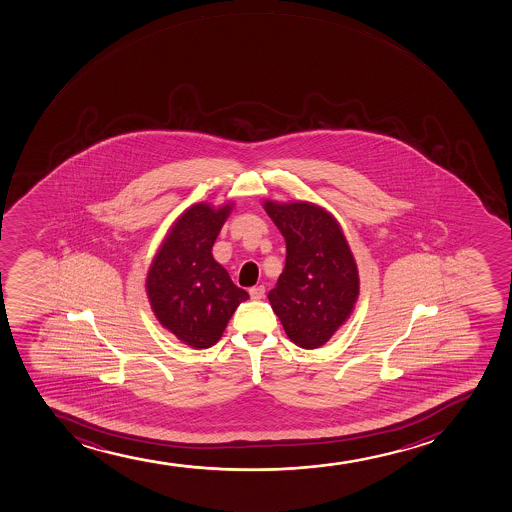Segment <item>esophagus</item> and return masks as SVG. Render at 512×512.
Instances as JSON below:
<instances>
[{"mask_svg":"<svg viewBox=\"0 0 512 512\" xmlns=\"http://www.w3.org/2000/svg\"><path fill=\"white\" fill-rule=\"evenodd\" d=\"M249 295H251V299L259 300L265 297V287L263 285H258V287H253L249 290Z\"/></svg>","mask_w":512,"mask_h":512,"instance_id":"obj_1","label":"esophagus"}]
</instances>
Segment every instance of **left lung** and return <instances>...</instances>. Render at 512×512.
Wrapping results in <instances>:
<instances>
[{
  "mask_svg": "<svg viewBox=\"0 0 512 512\" xmlns=\"http://www.w3.org/2000/svg\"><path fill=\"white\" fill-rule=\"evenodd\" d=\"M265 210L285 237L287 258L268 292L273 311L295 345L318 348L347 321L359 295V273L335 218L312 203Z\"/></svg>",
  "mask_w": 512,
  "mask_h": 512,
  "instance_id": "8db88e82",
  "label": "left lung"
}]
</instances>
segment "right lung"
<instances>
[{
    "label": "right lung",
    "mask_w": 512,
    "mask_h": 512,
    "mask_svg": "<svg viewBox=\"0 0 512 512\" xmlns=\"http://www.w3.org/2000/svg\"><path fill=\"white\" fill-rule=\"evenodd\" d=\"M230 206L189 208L153 259L147 292L162 326L194 348L215 345L235 309L249 299L213 259L212 247Z\"/></svg>",
    "instance_id": "right-lung-1"
}]
</instances>
